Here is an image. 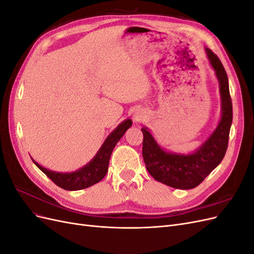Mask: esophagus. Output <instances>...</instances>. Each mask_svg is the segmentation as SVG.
<instances>
[{
  "mask_svg": "<svg viewBox=\"0 0 254 254\" xmlns=\"http://www.w3.org/2000/svg\"><path fill=\"white\" fill-rule=\"evenodd\" d=\"M136 119H137V117H136Z\"/></svg>",
  "mask_w": 254,
  "mask_h": 254,
  "instance_id": "1",
  "label": "esophagus"
}]
</instances>
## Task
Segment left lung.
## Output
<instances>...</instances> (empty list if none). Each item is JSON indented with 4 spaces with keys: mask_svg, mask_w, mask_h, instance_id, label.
Masks as SVG:
<instances>
[{
    "mask_svg": "<svg viewBox=\"0 0 254 254\" xmlns=\"http://www.w3.org/2000/svg\"><path fill=\"white\" fill-rule=\"evenodd\" d=\"M206 57L219 82L221 118L212 134L191 153H176L164 150L157 143L147 127L143 126L142 155L148 173L153 179L179 190H190L199 186L224 159L228 148L232 124V102L228 76L219 58L205 48Z\"/></svg>",
    "mask_w": 254,
    "mask_h": 254,
    "instance_id": "left-lung-1",
    "label": "left lung"
}]
</instances>
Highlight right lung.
<instances>
[{
    "mask_svg": "<svg viewBox=\"0 0 254 254\" xmlns=\"http://www.w3.org/2000/svg\"><path fill=\"white\" fill-rule=\"evenodd\" d=\"M132 121L130 119L122 122L121 124L115 128L113 131L107 136V139L103 143L102 147L99 148L94 158L92 159L88 164L79 168L78 171L72 173H58L48 170L40 164H38L35 160L33 162L49 178L58 186L59 188L66 190H78L87 189L93 184L101 181L108 172L109 160L111 153L115 147V145L124 135L126 130L131 127Z\"/></svg>",
    "mask_w": 254,
    "mask_h": 254,
    "instance_id": "right-lung-1",
    "label": "right lung"
}]
</instances>
